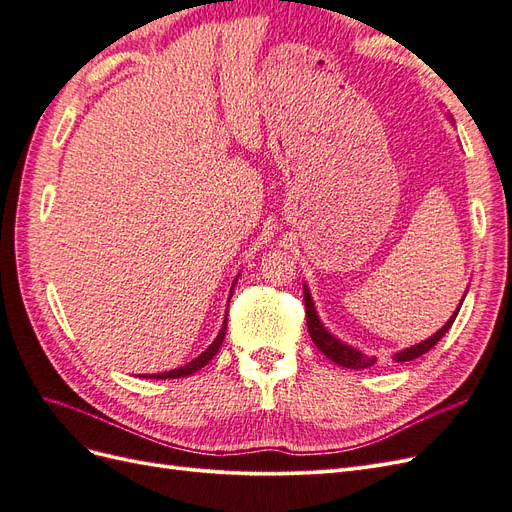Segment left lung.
I'll return each mask as SVG.
<instances>
[{
  "mask_svg": "<svg viewBox=\"0 0 512 512\" xmlns=\"http://www.w3.org/2000/svg\"><path fill=\"white\" fill-rule=\"evenodd\" d=\"M303 297H305L307 331H309V335H312L316 348H318L324 356H327V359H331L333 363L342 365V367H346V369H369V367H374V363H376L374 356H367V354H363L361 350H356L354 346L344 344L342 339H337L335 335L329 333L327 327H324V324H322L320 318H318L316 305H314V299H312V292H309L307 284H303ZM463 299H466V294H463ZM463 299H461V303H463ZM461 303H459V307L455 309L453 316L448 318V322L444 324V327H442L438 333H433L431 337H427L425 342H421V344H414V346H410V348H404V350L395 352L393 359H395L397 363H404V361L418 359V356H421V354L429 352V350H431L433 346H436V344L440 342V339L444 337V333L453 327V322H455V318H457V314H459V309H461Z\"/></svg>",
  "mask_w": 512,
  "mask_h": 512,
  "instance_id": "obj_1",
  "label": "left lung"
}]
</instances>
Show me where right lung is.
<instances>
[{
    "instance_id": "right-lung-1",
    "label": "right lung",
    "mask_w": 512,
    "mask_h": 512,
    "mask_svg": "<svg viewBox=\"0 0 512 512\" xmlns=\"http://www.w3.org/2000/svg\"><path fill=\"white\" fill-rule=\"evenodd\" d=\"M237 282H232V286H235ZM230 297H232V290H230ZM226 324H228V312H226V318H224V324H222V329H220V333H218V337L213 339V344L203 352V354H198L194 361H190V363H185L183 367H179V369H170V371H164V374H153V376H143V378H156V380H166V378H185V376H192V374H196L198 369H203L215 354H218V350H220V346H222V342H224V337H226Z\"/></svg>"
}]
</instances>
